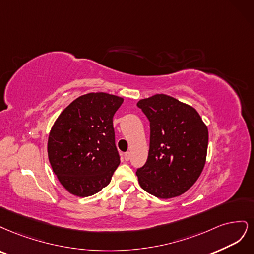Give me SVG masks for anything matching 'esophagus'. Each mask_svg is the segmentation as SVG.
<instances>
[{
	"instance_id": "obj_1",
	"label": "esophagus",
	"mask_w": 254,
	"mask_h": 254,
	"mask_svg": "<svg viewBox=\"0 0 254 254\" xmlns=\"http://www.w3.org/2000/svg\"><path fill=\"white\" fill-rule=\"evenodd\" d=\"M129 158H130V153L129 152H126L125 153V160H129Z\"/></svg>"
}]
</instances>
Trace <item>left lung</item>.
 I'll use <instances>...</instances> for the list:
<instances>
[{
    "mask_svg": "<svg viewBox=\"0 0 254 254\" xmlns=\"http://www.w3.org/2000/svg\"><path fill=\"white\" fill-rule=\"evenodd\" d=\"M150 121V150L138 168V182L158 198L185 193L197 181L204 167L208 128L192 106L163 94L137 103Z\"/></svg>",
    "mask_w": 254,
    "mask_h": 254,
    "instance_id": "1",
    "label": "left lung"
}]
</instances>
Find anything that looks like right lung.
Returning a JSON list of instances; mask_svg holds the SVG:
<instances>
[{
    "mask_svg": "<svg viewBox=\"0 0 254 254\" xmlns=\"http://www.w3.org/2000/svg\"><path fill=\"white\" fill-rule=\"evenodd\" d=\"M124 99L105 93L80 96L56 120L48 138L54 173L68 192L91 196L108 186L120 163L113 117Z\"/></svg>",
    "mask_w": 254,
    "mask_h": 254,
    "instance_id": "right-lung-1",
    "label": "right lung"
}]
</instances>
